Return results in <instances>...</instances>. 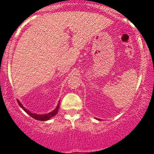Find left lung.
<instances>
[{
  "mask_svg": "<svg viewBox=\"0 0 154 154\" xmlns=\"http://www.w3.org/2000/svg\"><path fill=\"white\" fill-rule=\"evenodd\" d=\"M98 119V120H99V121H101V119Z\"/></svg>",
  "mask_w": 154,
  "mask_h": 154,
  "instance_id": "8db88e82",
  "label": "left lung"
}]
</instances>
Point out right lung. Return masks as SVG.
Instances as JSON below:
<instances>
[{
  "label": "right lung",
  "instance_id": "right-lung-1",
  "mask_svg": "<svg viewBox=\"0 0 154 154\" xmlns=\"http://www.w3.org/2000/svg\"><path fill=\"white\" fill-rule=\"evenodd\" d=\"M18 102L19 105H20V107H21V108H23V110H24V111L26 112V113L29 114L30 116L32 117V118H34L35 119L39 120V121H47V120L50 119L52 117H53L54 116H55V114L58 112V108H59V102H58V105H57V107H56V108H55L54 110H53L52 112H49V113H47V114H36V113H33V112H30L29 110H27V109L25 108V107L23 106V104H22L20 102V101H19V100H18Z\"/></svg>",
  "mask_w": 154,
  "mask_h": 154
}]
</instances>
